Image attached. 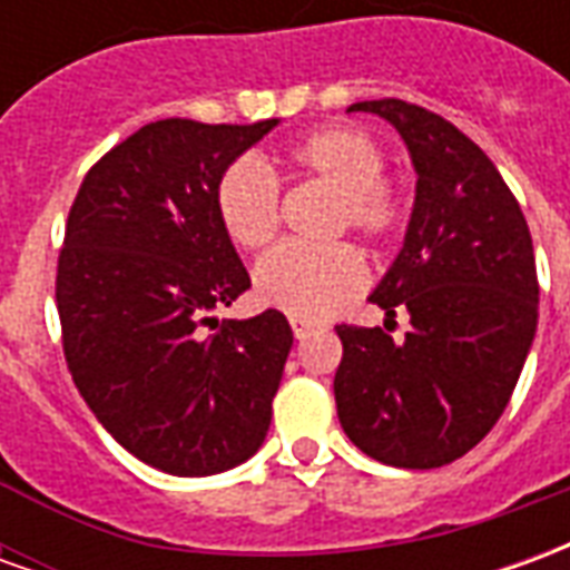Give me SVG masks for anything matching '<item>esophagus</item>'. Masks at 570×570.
<instances>
[{
	"label": "esophagus",
	"mask_w": 570,
	"mask_h": 570,
	"mask_svg": "<svg viewBox=\"0 0 570 570\" xmlns=\"http://www.w3.org/2000/svg\"><path fill=\"white\" fill-rule=\"evenodd\" d=\"M289 326H293V335H296V338H308L311 330H314V323L302 321V317H293V321H289Z\"/></svg>",
	"instance_id": "obj_1"
}]
</instances>
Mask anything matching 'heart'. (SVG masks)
<instances>
[{
	"label": "heart",
	"mask_w": 570,
	"mask_h": 570,
	"mask_svg": "<svg viewBox=\"0 0 570 570\" xmlns=\"http://www.w3.org/2000/svg\"><path fill=\"white\" fill-rule=\"evenodd\" d=\"M286 161L296 174L335 188V232H357L366 240H391L406 223V198L384 170V151L366 130L333 125L289 146ZM216 216L240 249L265 247L281 225V183L256 158L235 161L216 183ZM366 284V262L345 240L311 247L281 244L262 256L253 286L256 296L302 321L326 317Z\"/></svg>",
	"instance_id": "heart-1"
}]
</instances>
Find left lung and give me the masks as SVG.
<instances>
[{
  "instance_id": "1",
  "label": "left lung",
  "mask_w": 570,
  "mask_h": 570,
  "mask_svg": "<svg viewBox=\"0 0 570 570\" xmlns=\"http://www.w3.org/2000/svg\"><path fill=\"white\" fill-rule=\"evenodd\" d=\"M347 112L391 121L419 183L403 249L370 296L387 322L409 309L413 330L394 343L382 326H335L338 421L382 464H452L501 419L534 342L531 232L498 167L452 121L394 97Z\"/></svg>"
}]
</instances>
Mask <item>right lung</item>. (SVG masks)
<instances>
[{"mask_svg":"<svg viewBox=\"0 0 570 570\" xmlns=\"http://www.w3.org/2000/svg\"><path fill=\"white\" fill-rule=\"evenodd\" d=\"M277 128L151 121L94 164L57 259L72 382L142 464L213 476L259 452L293 330L281 311L216 321L249 274L216 216V183Z\"/></svg>","mask_w":570,"mask_h":570,"instance_id":"1","label":"right lung"}]
</instances>
